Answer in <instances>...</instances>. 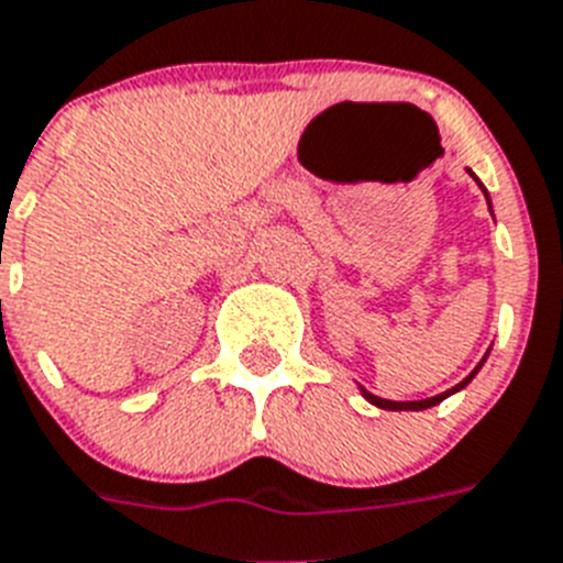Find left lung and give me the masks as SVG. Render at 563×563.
I'll list each match as a JSON object with an SVG mask.
<instances>
[{
  "mask_svg": "<svg viewBox=\"0 0 563 563\" xmlns=\"http://www.w3.org/2000/svg\"><path fill=\"white\" fill-rule=\"evenodd\" d=\"M470 174H472V172H470ZM472 177H475V174H472ZM475 183H478L481 191H484V197H486V202H489V194H486L484 183H481L478 177H475ZM489 211H493V206H489ZM484 361H486V357H484ZM484 361H481V363H484ZM481 363H478V369H481ZM478 369L472 372V375H466L464 380H461V384H457V386H452L450 391H441V395H434V398H427V400H386V398H377V395H372V391H369V389H363V386H361V391H363V398L369 400V404H375L377 409H389V412H420V409H429V406H438V404H441V400H446V398H450V395H455V391L464 389V386L470 384L472 377L478 375Z\"/></svg>",
  "mask_w": 563,
  "mask_h": 563,
  "instance_id": "left-lung-1",
  "label": "left lung"
}]
</instances>
